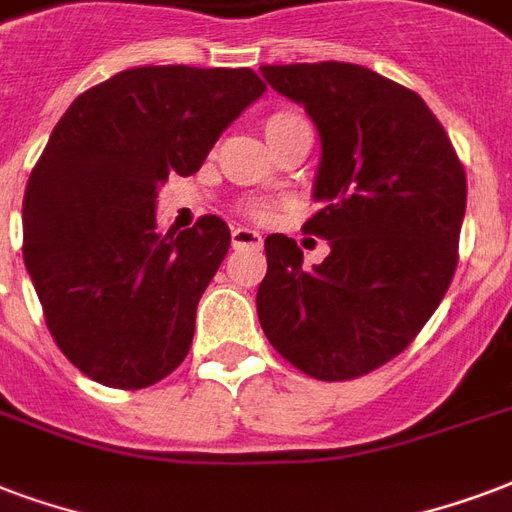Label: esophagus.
<instances>
[{
	"label": "esophagus",
	"mask_w": 512,
	"mask_h": 512,
	"mask_svg": "<svg viewBox=\"0 0 512 512\" xmlns=\"http://www.w3.org/2000/svg\"><path fill=\"white\" fill-rule=\"evenodd\" d=\"M234 248H261V234L248 226H237L232 232Z\"/></svg>",
	"instance_id": "1"
}]
</instances>
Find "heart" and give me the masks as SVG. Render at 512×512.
<instances>
[{"mask_svg":"<svg viewBox=\"0 0 512 512\" xmlns=\"http://www.w3.org/2000/svg\"><path fill=\"white\" fill-rule=\"evenodd\" d=\"M305 118L299 113H294V110H278V113H272L267 121H264V132H267V140H275V137H280V134L286 132V129H291V126L302 124ZM245 213L251 215V218H256V221H264V218H270V207L261 205V202H251V205H245Z\"/></svg>","mask_w":512,"mask_h":512,"instance_id":"1","label":"heart"}]
</instances>
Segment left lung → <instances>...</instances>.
I'll return each mask as SVG.
<instances>
[{
    "instance_id": "1",
    "label": "left lung",
    "mask_w": 512,
    "mask_h": 512,
    "mask_svg": "<svg viewBox=\"0 0 512 512\" xmlns=\"http://www.w3.org/2000/svg\"><path fill=\"white\" fill-rule=\"evenodd\" d=\"M261 75L318 129L321 210L305 232L332 251L307 270L297 242L270 234L259 324L310 378H359L405 351L451 286L464 167L424 99L372 69L321 61Z\"/></svg>"
}]
</instances>
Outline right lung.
Listing matches in <instances>:
<instances>
[{
	"mask_svg": "<svg viewBox=\"0 0 512 512\" xmlns=\"http://www.w3.org/2000/svg\"><path fill=\"white\" fill-rule=\"evenodd\" d=\"M264 91L245 67H137L61 115L23 194V264L56 345L96 383L153 386L186 359L232 234L218 215L159 232V186L194 175Z\"/></svg>",
	"mask_w": 512,
	"mask_h": 512,
	"instance_id": "add662e5",
	"label": "right lung"
}]
</instances>
